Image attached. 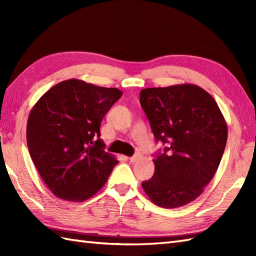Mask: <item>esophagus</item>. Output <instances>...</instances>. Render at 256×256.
<instances>
[{"mask_svg":"<svg viewBox=\"0 0 256 256\" xmlns=\"http://www.w3.org/2000/svg\"><path fill=\"white\" fill-rule=\"evenodd\" d=\"M140 158V155L138 154H136V155H134V156H132V157H128V160H130V162H136Z\"/></svg>","mask_w":256,"mask_h":256,"instance_id":"1","label":"esophagus"}]
</instances>
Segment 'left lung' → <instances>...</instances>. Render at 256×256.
Here are the masks:
<instances>
[{
    "label": "left lung",
    "mask_w": 256,
    "mask_h": 256,
    "mask_svg": "<svg viewBox=\"0 0 256 256\" xmlns=\"http://www.w3.org/2000/svg\"><path fill=\"white\" fill-rule=\"evenodd\" d=\"M140 102L157 142L155 172L142 182L150 201L178 208L202 194L218 170L228 140L226 122L214 98L192 84L140 91Z\"/></svg>",
    "instance_id": "8db88e82"
}]
</instances>
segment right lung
<instances>
[{
    "instance_id": "1",
    "label": "right lung",
    "mask_w": 256,
    "mask_h": 256,
    "mask_svg": "<svg viewBox=\"0 0 256 256\" xmlns=\"http://www.w3.org/2000/svg\"><path fill=\"white\" fill-rule=\"evenodd\" d=\"M79 79L62 81L30 110L26 140L30 158L56 197L79 202L104 186L118 160L106 153L100 125L122 96Z\"/></svg>"
}]
</instances>
